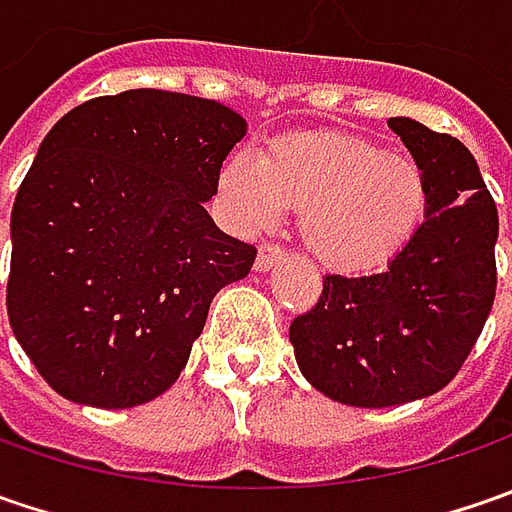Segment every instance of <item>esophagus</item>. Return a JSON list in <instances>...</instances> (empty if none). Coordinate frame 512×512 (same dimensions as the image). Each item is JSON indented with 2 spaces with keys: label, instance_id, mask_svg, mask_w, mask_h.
<instances>
[{
  "label": "esophagus",
  "instance_id": "obj_1",
  "mask_svg": "<svg viewBox=\"0 0 512 512\" xmlns=\"http://www.w3.org/2000/svg\"><path fill=\"white\" fill-rule=\"evenodd\" d=\"M282 256H285V247L270 245V242H267V245L259 247V253H256V270L265 273V270H270Z\"/></svg>",
  "mask_w": 512,
  "mask_h": 512
}]
</instances>
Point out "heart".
I'll list each match as a JSON object with an SVG mask.
<instances>
[{
  "mask_svg": "<svg viewBox=\"0 0 512 512\" xmlns=\"http://www.w3.org/2000/svg\"><path fill=\"white\" fill-rule=\"evenodd\" d=\"M233 227L259 233L302 213L313 256L339 273L390 265L419 233L430 190L416 159L350 133L282 139L265 156L236 153L219 173Z\"/></svg>",
  "mask_w": 512,
  "mask_h": 512,
  "instance_id": "1",
  "label": "heart"
}]
</instances>
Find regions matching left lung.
<instances>
[{"instance_id": "left-lung-1", "label": "left lung", "mask_w": 512, "mask_h": 512, "mask_svg": "<svg viewBox=\"0 0 512 512\" xmlns=\"http://www.w3.org/2000/svg\"><path fill=\"white\" fill-rule=\"evenodd\" d=\"M422 165L430 205L419 233L382 273L325 276L290 344L316 390L350 407H393L439 393L482 333L496 299L499 210L456 136L393 116Z\"/></svg>"}]
</instances>
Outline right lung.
<instances>
[{"label": "right lung", "mask_w": 512, "mask_h": 512, "mask_svg": "<svg viewBox=\"0 0 512 512\" xmlns=\"http://www.w3.org/2000/svg\"><path fill=\"white\" fill-rule=\"evenodd\" d=\"M245 133L236 110L153 88L50 128L10 213L8 319L59 396L122 410L179 379L213 296L256 259L205 210Z\"/></svg>", "instance_id": "add662e5"}]
</instances>
